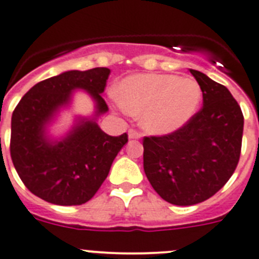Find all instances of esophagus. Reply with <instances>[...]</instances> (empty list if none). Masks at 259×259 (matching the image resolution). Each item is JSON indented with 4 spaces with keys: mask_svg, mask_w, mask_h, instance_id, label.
<instances>
[{
    "mask_svg": "<svg viewBox=\"0 0 259 259\" xmlns=\"http://www.w3.org/2000/svg\"><path fill=\"white\" fill-rule=\"evenodd\" d=\"M127 134H129L130 139H139L142 137L141 132H138V130H135V129H130Z\"/></svg>",
    "mask_w": 259,
    "mask_h": 259,
    "instance_id": "34e87169",
    "label": "esophagus"
}]
</instances>
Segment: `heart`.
<instances>
[{"mask_svg":"<svg viewBox=\"0 0 259 259\" xmlns=\"http://www.w3.org/2000/svg\"><path fill=\"white\" fill-rule=\"evenodd\" d=\"M202 90L195 78L177 74H134L113 93V101L124 112L142 113V125L152 134L181 129L196 113Z\"/></svg>","mask_w":259,"mask_h":259,"instance_id":"b5f03b06","label":"heart"}]
</instances>
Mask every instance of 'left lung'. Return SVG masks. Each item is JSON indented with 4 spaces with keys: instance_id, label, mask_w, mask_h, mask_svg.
I'll return each instance as SVG.
<instances>
[{
    "instance_id": "left-lung-1",
    "label": "left lung",
    "mask_w": 259,
    "mask_h": 259,
    "mask_svg": "<svg viewBox=\"0 0 259 259\" xmlns=\"http://www.w3.org/2000/svg\"><path fill=\"white\" fill-rule=\"evenodd\" d=\"M202 108L181 129L143 138V167L153 190L174 205L208 200L231 178L243 141L244 116L226 86L190 69Z\"/></svg>"
}]
</instances>
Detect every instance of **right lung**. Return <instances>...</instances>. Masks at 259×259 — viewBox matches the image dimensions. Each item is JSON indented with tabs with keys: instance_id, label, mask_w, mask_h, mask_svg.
Returning <instances> with one entry per match:
<instances>
[{
	"instance_id": "obj_1",
	"label": "right lung",
	"mask_w": 259,
	"mask_h": 259,
	"mask_svg": "<svg viewBox=\"0 0 259 259\" xmlns=\"http://www.w3.org/2000/svg\"><path fill=\"white\" fill-rule=\"evenodd\" d=\"M108 68L68 71L36 83L15 107L11 117L10 155L25 187L51 204L81 205L94 196L113 160L126 144L127 134L112 137L94 121H83L62 142L45 138V125L58 108L68 103L72 90L83 89L107 112L102 98Z\"/></svg>"
}]
</instances>
